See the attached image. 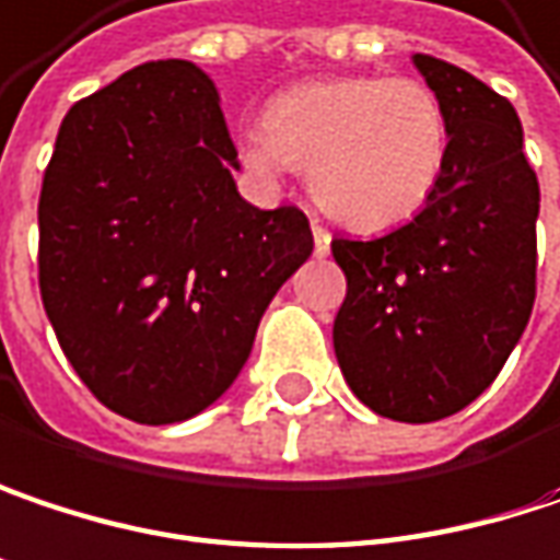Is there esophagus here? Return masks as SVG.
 <instances>
[{
	"instance_id": "obj_1",
	"label": "esophagus",
	"mask_w": 560,
	"mask_h": 560,
	"mask_svg": "<svg viewBox=\"0 0 560 560\" xmlns=\"http://www.w3.org/2000/svg\"><path fill=\"white\" fill-rule=\"evenodd\" d=\"M311 230H314V253L317 256H327L330 253V230L324 228L320 221H311Z\"/></svg>"
}]
</instances>
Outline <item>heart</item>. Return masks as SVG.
<instances>
[{
    "label": "heart",
    "instance_id": "heart-1",
    "mask_svg": "<svg viewBox=\"0 0 560 560\" xmlns=\"http://www.w3.org/2000/svg\"><path fill=\"white\" fill-rule=\"evenodd\" d=\"M240 160L266 178L311 166V191L336 221L387 230L420 214L448 160L439 95L413 77H327L279 92L236 133Z\"/></svg>",
    "mask_w": 560,
    "mask_h": 560
}]
</instances>
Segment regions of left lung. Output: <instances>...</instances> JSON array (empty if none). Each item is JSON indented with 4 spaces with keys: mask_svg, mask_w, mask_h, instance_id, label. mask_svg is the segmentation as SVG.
I'll return each mask as SVG.
<instances>
[{
    "mask_svg": "<svg viewBox=\"0 0 560 560\" xmlns=\"http://www.w3.org/2000/svg\"><path fill=\"white\" fill-rule=\"evenodd\" d=\"M413 67L445 108V173L410 224L332 240L346 272L332 349L369 410L432 423L490 387L529 324L538 178L503 95L427 54Z\"/></svg>",
    "mask_w": 560,
    "mask_h": 560,
    "instance_id": "1",
    "label": "left lung"
}]
</instances>
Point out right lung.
Here are the masks:
<instances>
[{"label": "right lung", "instance_id": "obj_1", "mask_svg": "<svg viewBox=\"0 0 560 560\" xmlns=\"http://www.w3.org/2000/svg\"><path fill=\"white\" fill-rule=\"evenodd\" d=\"M211 77L133 67L63 118L44 173L40 298L85 387L133 423L208 410L311 256L304 211H259Z\"/></svg>", "mask_w": 560, "mask_h": 560}]
</instances>
